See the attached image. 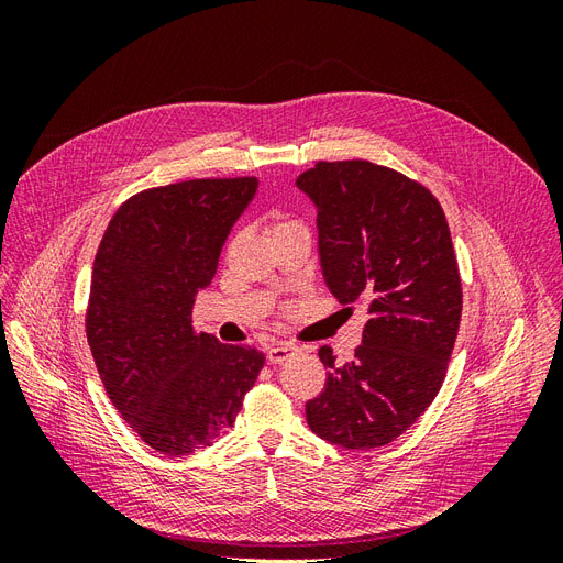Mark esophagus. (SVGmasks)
<instances>
[{
  "label": "esophagus",
  "mask_w": 563,
  "mask_h": 563,
  "mask_svg": "<svg viewBox=\"0 0 563 563\" xmlns=\"http://www.w3.org/2000/svg\"><path fill=\"white\" fill-rule=\"evenodd\" d=\"M296 352H298V347L291 345V343H275L267 350V362L269 364H284L288 356H294Z\"/></svg>",
  "instance_id": "1"
}]
</instances>
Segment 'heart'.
Listing matches in <instances>:
<instances>
[{
  "label": "heart",
  "mask_w": 563,
  "mask_h": 563,
  "mask_svg": "<svg viewBox=\"0 0 563 563\" xmlns=\"http://www.w3.org/2000/svg\"><path fill=\"white\" fill-rule=\"evenodd\" d=\"M286 225H296V223H288V220H284V223H277V225H275V230H277V228H286Z\"/></svg>",
  "instance_id": "b5f03b06"
}]
</instances>
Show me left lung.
Returning a JSON list of instances; mask_svg holds the SVG:
<instances>
[{
    "instance_id": "left-lung-1",
    "label": "left lung",
    "mask_w": 563,
    "mask_h": 563,
    "mask_svg": "<svg viewBox=\"0 0 563 563\" xmlns=\"http://www.w3.org/2000/svg\"><path fill=\"white\" fill-rule=\"evenodd\" d=\"M317 209L329 291L368 305L354 360L319 350L327 387L305 406L310 430L352 451L380 449L432 404L463 312L446 216L434 195L364 159L319 162L296 178Z\"/></svg>"
}]
</instances>
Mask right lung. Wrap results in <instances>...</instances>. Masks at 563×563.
I'll return each instance as SVG.
<instances>
[{
	"label": "right lung",
	"mask_w": 563,
	"mask_h": 563,
	"mask_svg": "<svg viewBox=\"0 0 563 563\" xmlns=\"http://www.w3.org/2000/svg\"><path fill=\"white\" fill-rule=\"evenodd\" d=\"M255 192L258 178L152 187L117 209L98 246L89 347L119 416L159 453L211 446L265 364L255 347L192 331L195 296Z\"/></svg>",
	"instance_id": "obj_1"
}]
</instances>
